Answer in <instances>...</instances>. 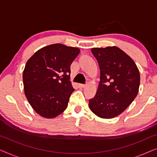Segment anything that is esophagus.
<instances>
[{"label":"esophagus","instance_id":"34e87169","mask_svg":"<svg viewBox=\"0 0 157 157\" xmlns=\"http://www.w3.org/2000/svg\"><path fill=\"white\" fill-rule=\"evenodd\" d=\"M78 86L79 88H81V89H82V88H84L86 86V85H84V84H78Z\"/></svg>","mask_w":157,"mask_h":157}]
</instances>
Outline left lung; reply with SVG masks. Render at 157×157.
<instances>
[{
  "label": "left lung",
  "mask_w": 157,
  "mask_h": 157,
  "mask_svg": "<svg viewBox=\"0 0 157 157\" xmlns=\"http://www.w3.org/2000/svg\"><path fill=\"white\" fill-rule=\"evenodd\" d=\"M100 68V81L89 108L103 119L121 113L136 98L140 83L138 68L132 58L116 46L93 48Z\"/></svg>",
  "instance_id": "obj_1"
}]
</instances>
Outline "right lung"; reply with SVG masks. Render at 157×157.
I'll return each instance as SVG.
<instances>
[{"label":"right lung","instance_id":"obj_1","mask_svg":"<svg viewBox=\"0 0 157 157\" xmlns=\"http://www.w3.org/2000/svg\"><path fill=\"white\" fill-rule=\"evenodd\" d=\"M79 52L78 48L56 44L40 48L27 61L23 74L25 94L41 117L54 118L67 108L74 91L70 66Z\"/></svg>","mask_w":157,"mask_h":157}]
</instances>
